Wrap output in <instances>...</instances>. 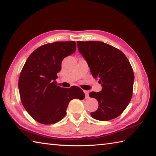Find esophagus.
I'll list each match as a JSON object with an SVG mask.
<instances>
[{"label": "esophagus", "mask_w": 156, "mask_h": 156, "mask_svg": "<svg viewBox=\"0 0 156 156\" xmlns=\"http://www.w3.org/2000/svg\"><path fill=\"white\" fill-rule=\"evenodd\" d=\"M84 94H85V97H86V98H89V91H88V90H84Z\"/></svg>", "instance_id": "obj_1"}]
</instances>
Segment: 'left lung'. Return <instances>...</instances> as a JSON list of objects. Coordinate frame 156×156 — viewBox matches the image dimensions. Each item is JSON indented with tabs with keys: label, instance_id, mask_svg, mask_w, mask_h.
Listing matches in <instances>:
<instances>
[{
	"label": "left lung",
	"instance_id": "1",
	"mask_svg": "<svg viewBox=\"0 0 156 156\" xmlns=\"http://www.w3.org/2000/svg\"><path fill=\"white\" fill-rule=\"evenodd\" d=\"M78 51L87 61L93 77L102 89L90 92L99 106L90 113L95 119L109 121L119 117L132 99L134 75L129 61L116 48L101 41H77Z\"/></svg>",
	"mask_w": 156,
	"mask_h": 156
}]
</instances>
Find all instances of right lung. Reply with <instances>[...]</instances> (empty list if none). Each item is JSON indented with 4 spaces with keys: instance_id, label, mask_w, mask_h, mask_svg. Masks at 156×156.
<instances>
[{
    "instance_id": "1",
    "label": "right lung",
    "mask_w": 156,
    "mask_h": 156,
    "mask_svg": "<svg viewBox=\"0 0 156 156\" xmlns=\"http://www.w3.org/2000/svg\"><path fill=\"white\" fill-rule=\"evenodd\" d=\"M75 41H56L37 48L27 58L18 81L21 101L34 119L45 125L55 123L66 115L69 101L85 97L80 88L56 85L64 58L74 53Z\"/></svg>"
}]
</instances>
